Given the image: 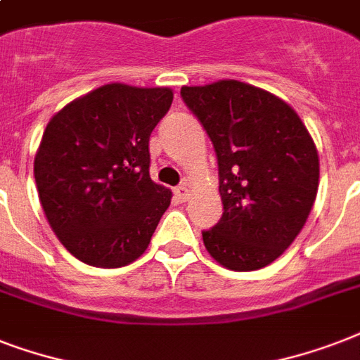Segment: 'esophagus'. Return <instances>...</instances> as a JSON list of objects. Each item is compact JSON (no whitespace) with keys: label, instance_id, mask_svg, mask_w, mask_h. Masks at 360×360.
<instances>
[{"label":"esophagus","instance_id":"obj_1","mask_svg":"<svg viewBox=\"0 0 360 360\" xmlns=\"http://www.w3.org/2000/svg\"><path fill=\"white\" fill-rule=\"evenodd\" d=\"M175 196H177V200L179 202H186L188 198H191V188H188V185H179L175 186Z\"/></svg>","mask_w":360,"mask_h":360}]
</instances>
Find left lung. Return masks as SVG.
I'll use <instances>...</instances> for the list:
<instances>
[{
	"label": "left lung",
	"mask_w": 360,
	"mask_h": 360,
	"mask_svg": "<svg viewBox=\"0 0 360 360\" xmlns=\"http://www.w3.org/2000/svg\"><path fill=\"white\" fill-rule=\"evenodd\" d=\"M213 141L222 219L202 231L211 256L231 271L273 263L295 240L318 194L319 158L290 104L237 80L181 87Z\"/></svg>",
	"instance_id": "8db88e82"
}]
</instances>
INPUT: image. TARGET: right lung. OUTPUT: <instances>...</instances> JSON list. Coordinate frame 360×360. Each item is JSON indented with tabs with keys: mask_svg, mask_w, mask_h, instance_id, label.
I'll use <instances>...</instances> for the list:
<instances>
[{
	"mask_svg": "<svg viewBox=\"0 0 360 360\" xmlns=\"http://www.w3.org/2000/svg\"><path fill=\"white\" fill-rule=\"evenodd\" d=\"M168 87L108 84L53 115L35 157V183L63 246L93 267L146 252L172 192L149 177V136L168 114Z\"/></svg>",
	"mask_w": 360,
	"mask_h": 360,
	"instance_id": "obj_1",
	"label": "right lung"
}]
</instances>
